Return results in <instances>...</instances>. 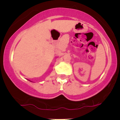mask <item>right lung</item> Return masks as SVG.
Returning a JSON list of instances; mask_svg holds the SVG:
<instances>
[{
    "instance_id": "add662e5",
    "label": "right lung",
    "mask_w": 120,
    "mask_h": 120,
    "mask_svg": "<svg viewBox=\"0 0 120 120\" xmlns=\"http://www.w3.org/2000/svg\"><path fill=\"white\" fill-rule=\"evenodd\" d=\"M29 81H30V80H29Z\"/></svg>"
}]
</instances>
